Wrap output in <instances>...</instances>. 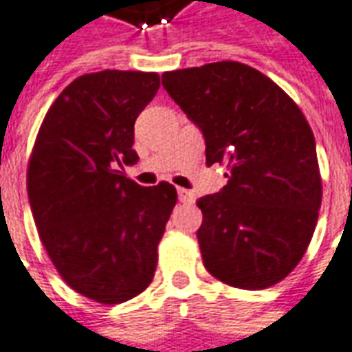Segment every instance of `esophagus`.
<instances>
[{"mask_svg":"<svg viewBox=\"0 0 352 352\" xmlns=\"http://www.w3.org/2000/svg\"><path fill=\"white\" fill-rule=\"evenodd\" d=\"M177 194H179V200L183 201H192L194 200V196L190 190H186V188H177Z\"/></svg>","mask_w":352,"mask_h":352,"instance_id":"34e87169","label":"esophagus"}]
</instances>
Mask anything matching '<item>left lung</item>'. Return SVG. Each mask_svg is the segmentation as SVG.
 Instances as JSON below:
<instances>
[{"label": "left lung", "instance_id": "left-lung-1", "mask_svg": "<svg viewBox=\"0 0 352 352\" xmlns=\"http://www.w3.org/2000/svg\"><path fill=\"white\" fill-rule=\"evenodd\" d=\"M162 85L206 139V164L227 184L196 201L201 261L240 289H265L296 269L322 204L313 129L294 100L252 66L223 60L162 74Z\"/></svg>", "mask_w": 352, "mask_h": 352}]
</instances>
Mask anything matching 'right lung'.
<instances>
[{"label":"right lung","mask_w":352,"mask_h":352,"mask_svg":"<svg viewBox=\"0 0 352 352\" xmlns=\"http://www.w3.org/2000/svg\"><path fill=\"white\" fill-rule=\"evenodd\" d=\"M160 87L156 72L102 70L76 78L51 104L28 162L39 240L78 294L124 303L154 278L158 244L177 204L173 184L141 186L135 120Z\"/></svg>","instance_id":"1"}]
</instances>
